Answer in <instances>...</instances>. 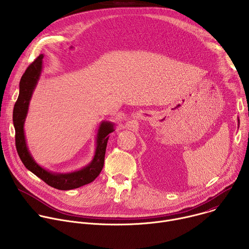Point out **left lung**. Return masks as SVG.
<instances>
[{"label": "left lung", "instance_id": "8db88e82", "mask_svg": "<svg viewBox=\"0 0 249 249\" xmlns=\"http://www.w3.org/2000/svg\"><path fill=\"white\" fill-rule=\"evenodd\" d=\"M238 121H239V120H238Z\"/></svg>", "mask_w": 249, "mask_h": 249}]
</instances>
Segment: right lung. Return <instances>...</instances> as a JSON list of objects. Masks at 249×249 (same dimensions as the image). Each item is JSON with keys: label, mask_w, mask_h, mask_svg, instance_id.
<instances>
[{"label": "right lung", "mask_w": 249, "mask_h": 249, "mask_svg": "<svg viewBox=\"0 0 249 249\" xmlns=\"http://www.w3.org/2000/svg\"><path fill=\"white\" fill-rule=\"evenodd\" d=\"M43 54H40L26 69L19 83V94L15 104L13 121L16 130V147L19 159L24 166L38 176L46 184L59 190H71L79 188L92 182L99 175L104 164L106 146H107L108 135L114 131V124L103 121L100 123L96 135V148L94 157L89 164L84 168L71 173H55L48 171L38 165L31 157L26 146L23 125L28 111L29 101L40 77L42 71Z\"/></svg>", "instance_id": "add662e5"}]
</instances>
